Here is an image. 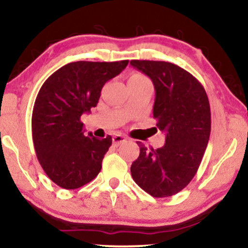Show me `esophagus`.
I'll return each mask as SVG.
<instances>
[{
  "label": "esophagus",
  "instance_id": "34e87169",
  "mask_svg": "<svg viewBox=\"0 0 248 248\" xmlns=\"http://www.w3.org/2000/svg\"><path fill=\"white\" fill-rule=\"evenodd\" d=\"M126 141V139H125L123 135H120V134H116L113 137V144L115 147H118V145L123 143V142Z\"/></svg>",
  "mask_w": 248,
  "mask_h": 248
}]
</instances>
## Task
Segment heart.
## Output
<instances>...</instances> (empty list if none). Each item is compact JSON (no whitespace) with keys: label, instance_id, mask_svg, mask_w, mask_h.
Instances as JSON below:
<instances>
[{"label":"heart","instance_id":"1","mask_svg":"<svg viewBox=\"0 0 248 248\" xmlns=\"http://www.w3.org/2000/svg\"><path fill=\"white\" fill-rule=\"evenodd\" d=\"M143 78H145V77H143V76H142V74H140V73H134V74H132V76L130 77V80L143 79Z\"/></svg>","mask_w":248,"mask_h":248}]
</instances>
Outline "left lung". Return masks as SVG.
<instances>
[{
	"label": "left lung",
	"instance_id": "8db88e82",
	"mask_svg": "<svg viewBox=\"0 0 248 248\" xmlns=\"http://www.w3.org/2000/svg\"><path fill=\"white\" fill-rule=\"evenodd\" d=\"M155 89L154 118L165 132L164 147L145 148L132 162L134 182L154 198H168L186 187L201 164L210 132L211 110L204 88L187 71L164 61L132 60Z\"/></svg>",
	"mask_w": 248,
	"mask_h": 248
}]
</instances>
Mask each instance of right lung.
I'll list each match as a JSON object with an SVG mask.
<instances>
[{
  "mask_svg": "<svg viewBox=\"0 0 248 248\" xmlns=\"http://www.w3.org/2000/svg\"><path fill=\"white\" fill-rule=\"evenodd\" d=\"M127 64V60L69 63L40 88L32 109L33 147L44 171L60 187L79 188L99 174L111 137H84L81 115L97 106L104 84Z\"/></svg>",
  "mask_w": 248,
  "mask_h": 248,
  "instance_id": "1",
  "label": "right lung"
}]
</instances>
